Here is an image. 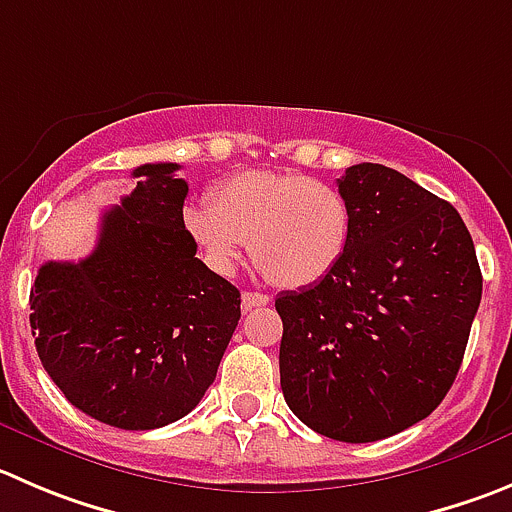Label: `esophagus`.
I'll return each instance as SVG.
<instances>
[{"label":"esophagus","mask_w":512,"mask_h":512,"mask_svg":"<svg viewBox=\"0 0 512 512\" xmlns=\"http://www.w3.org/2000/svg\"><path fill=\"white\" fill-rule=\"evenodd\" d=\"M241 301H243V309L248 311V309H256V306L269 304V296L259 294V291H243Z\"/></svg>","instance_id":"esophagus-1"}]
</instances>
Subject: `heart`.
I'll return each mask as SVG.
<instances>
[{
  "label": "heart",
  "instance_id": "b5f03b06",
  "mask_svg": "<svg viewBox=\"0 0 512 512\" xmlns=\"http://www.w3.org/2000/svg\"><path fill=\"white\" fill-rule=\"evenodd\" d=\"M183 228L206 266L231 274L243 248L281 289L324 281L352 241V206L337 186L299 173L246 170L221 180L211 203L183 211Z\"/></svg>",
  "mask_w": 512,
  "mask_h": 512
}]
</instances>
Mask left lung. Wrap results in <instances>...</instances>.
Masks as SVG:
<instances>
[{"instance_id":"1","label":"left lung","mask_w":512,"mask_h":512,"mask_svg":"<svg viewBox=\"0 0 512 512\" xmlns=\"http://www.w3.org/2000/svg\"><path fill=\"white\" fill-rule=\"evenodd\" d=\"M337 186L352 241L324 281L276 299L281 389L319 435L374 442L425 420L450 392L483 274L460 213L407 175L359 163Z\"/></svg>"}]
</instances>
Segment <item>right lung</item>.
Instances as JSON below:
<instances>
[{"instance_id": "obj_1", "label": "right lung", "mask_w": 512, "mask_h": 512, "mask_svg": "<svg viewBox=\"0 0 512 512\" xmlns=\"http://www.w3.org/2000/svg\"><path fill=\"white\" fill-rule=\"evenodd\" d=\"M178 163H145L105 211L95 251L47 261L29 294L40 362L77 410L120 430L186 417L216 379L241 294L213 274L183 228Z\"/></svg>"}]
</instances>
